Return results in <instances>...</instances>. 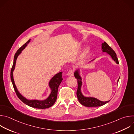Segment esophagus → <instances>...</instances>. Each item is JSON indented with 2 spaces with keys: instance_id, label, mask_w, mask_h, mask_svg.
<instances>
[{
  "instance_id": "esophagus-1",
  "label": "esophagus",
  "mask_w": 134,
  "mask_h": 134,
  "mask_svg": "<svg viewBox=\"0 0 134 134\" xmlns=\"http://www.w3.org/2000/svg\"><path fill=\"white\" fill-rule=\"evenodd\" d=\"M67 76H73V75H74V71H73L72 69H69V71H68V72H67Z\"/></svg>"
}]
</instances>
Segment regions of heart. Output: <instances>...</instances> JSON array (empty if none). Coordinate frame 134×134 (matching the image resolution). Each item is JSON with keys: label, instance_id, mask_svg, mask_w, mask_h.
<instances>
[{"label": "heart", "instance_id": "b5f03b06", "mask_svg": "<svg viewBox=\"0 0 134 134\" xmlns=\"http://www.w3.org/2000/svg\"><path fill=\"white\" fill-rule=\"evenodd\" d=\"M90 52V49L88 48H87L82 53V54H81L80 57V58H79V60L81 62V61H82L84 59V58H85V57L87 55V54L89 53Z\"/></svg>", "mask_w": 134, "mask_h": 134}]
</instances>
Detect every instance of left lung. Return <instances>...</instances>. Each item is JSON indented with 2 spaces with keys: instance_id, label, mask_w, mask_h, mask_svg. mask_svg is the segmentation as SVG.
Here are the masks:
<instances>
[{
  "instance_id": "left-lung-1",
  "label": "left lung",
  "mask_w": 134,
  "mask_h": 134,
  "mask_svg": "<svg viewBox=\"0 0 134 134\" xmlns=\"http://www.w3.org/2000/svg\"><path fill=\"white\" fill-rule=\"evenodd\" d=\"M102 50L103 52H106L108 53L112 59V60L115 62L116 64H119L118 59L117 57V54L116 52L114 51V50L105 42H103L102 43ZM93 61V60H92ZM74 76L76 78L77 80L78 83V88L76 94H77V97L78 100L81 104L85 107H100L105 104L107 103L110 101H102L98 100L97 98L90 97H85L84 95L82 94L81 91V87L82 85V79L81 76H80V69H76L75 71L74 72ZM120 77L118 80V83L119 81Z\"/></svg>"
}]
</instances>
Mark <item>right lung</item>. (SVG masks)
<instances>
[{"instance_id":"right-lung-1","label":"right lung","mask_w":134,"mask_h":134,"mask_svg":"<svg viewBox=\"0 0 134 134\" xmlns=\"http://www.w3.org/2000/svg\"><path fill=\"white\" fill-rule=\"evenodd\" d=\"M31 39L27 41L22 47H21L19 49L14 55V63L10 71V79L11 81L14 88V90L17 95L18 98L20 99L23 103L25 104L34 108L37 109H46L51 107L55 103L57 98V93H58V89L59 85L63 81L62 74L63 72H60L59 73L56 74L50 80L49 82V86L50 88L51 89V93L49 97L45 100H28L24 97L23 95L19 92L18 91L16 86L15 85L14 77H13V71L15 68L16 62L18 56L21 54L22 51L24 49V48L27 46L29 43L30 42Z\"/></svg>"}]
</instances>
